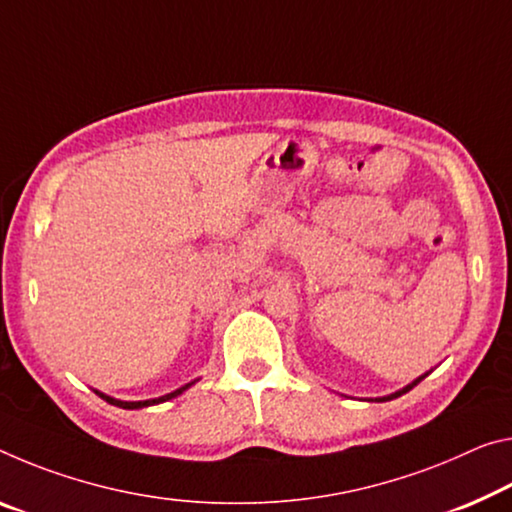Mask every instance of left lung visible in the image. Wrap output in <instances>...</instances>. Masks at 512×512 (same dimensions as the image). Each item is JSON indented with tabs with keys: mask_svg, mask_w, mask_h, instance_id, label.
<instances>
[{
	"mask_svg": "<svg viewBox=\"0 0 512 512\" xmlns=\"http://www.w3.org/2000/svg\"><path fill=\"white\" fill-rule=\"evenodd\" d=\"M419 380H421V378H419ZM419 380H415V383H410L408 387H403V389H401V392H396V394H392V396H385V399H378V401H389V399H396V396H401V394H405V392H410V389H412V387H415V385L419 383Z\"/></svg>",
	"mask_w": 512,
	"mask_h": 512,
	"instance_id": "1",
	"label": "left lung"
}]
</instances>
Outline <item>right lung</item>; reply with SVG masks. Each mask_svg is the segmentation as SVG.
<instances>
[{"label":"right lung","mask_w":512,"mask_h":512,"mask_svg":"<svg viewBox=\"0 0 512 512\" xmlns=\"http://www.w3.org/2000/svg\"><path fill=\"white\" fill-rule=\"evenodd\" d=\"M191 385H184V387H180V389H175V392H170V394H166V396H159V399H152V401H118V399H111V396H104V394H100L104 401L107 403H111V405H118V408H125V410H139V408H148V405H157V403H164V401H170V399H175V396H180L184 389H189Z\"/></svg>","instance_id":"add662e5"}]
</instances>
